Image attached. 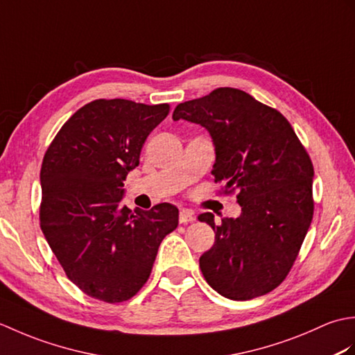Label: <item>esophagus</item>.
I'll return each mask as SVG.
<instances>
[{"label":"esophagus","instance_id":"34e87169","mask_svg":"<svg viewBox=\"0 0 355 355\" xmlns=\"http://www.w3.org/2000/svg\"><path fill=\"white\" fill-rule=\"evenodd\" d=\"M192 221H195V214L189 209H183L182 212H180V223L187 224V223H192Z\"/></svg>","mask_w":355,"mask_h":355}]
</instances>
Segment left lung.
I'll return each mask as SVG.
<instances>
[{
    "label": "left lung",
    "mask_w": 355,
    "mask_h": 355,
    "mask_svg": "<svg viewBox=\"0 0 355 355\" xmlns=\"http://www.w3.org/2000/svg\"><path fill=\"white\" fill-rule=\"evenodd\" d=\"M184 119L209 131L215 145V182L236 193L238 218L214 214L198 220L215 230V244L201 254L200 268L221 296L248 300L275 290L296 261L313 220L311 158L277 110L236 88H216L177 105Z\"/></svg>",
    "instance_id": "left-lung-1"
}]
</instances>
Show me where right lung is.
Instances as JSON below:
<instances>
[{
    "label": "right lung",
    "instance_id": "add662e5",
    "mask_svg": "<svg viewBox=\"0 0 355 355\" xmlns=\"http://www.w3.org/2000/svg\"><path fill=\"white\" fill-rule=\"evenodd\" d=\"M169 105L97 99L67 120L44 155L41 230L67 277L108 304L139 293L178 209L122 206L123 182Z\"/></svg>",
    "mask_w": 355,
    "mask_h": 355
}]
</instances>
